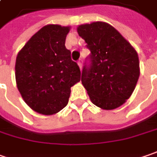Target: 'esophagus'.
Returning <instances> with one entry per match:
<instances>
[{
  "label": "esophagus",
  "mask_w": 157,
  "mask_h": 157,
  "mask_svg": "<svg viewBox=\"0 0 157 157\" xmlns=\"http://www.w3.org/2000/svg\"><path fill=\"white\" fill-rule=\"evenodd\" d=\"M78 66H79L80 70H81V69H82V64H83V60H82V59L78 60Z\"/></svg>",
  "instance_id": "obj_1"
}]
</instances>
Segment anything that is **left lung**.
<instances>
[{
  "label": "left lung",
  "mask_w": 157,
  "mask_h": 157,
  "mask_svg": "<svg viewBox=\"0 0 157 157\" xmlns=\"http://www.w3.org/2000/svg\"><path fill=\"white\" fill-rule=\"evenodd\" d=\"M78 35L91 51L81 81L91 101L102 109H114L130 98L140 77V62L133 47L105 22L78 26Z\"/></svg>",
  "instance_id": "8db88e82"
}]
</instances>
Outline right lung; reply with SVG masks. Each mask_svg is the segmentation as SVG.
I'll return each mask as SVG.
<instances>
[{
	"instance_id": "1",
	"label": "right lung",
	"mask_w": 157,
	"mask_h": 157,
	"mask_svg": "<svg viewBox=\"0 0 157 157\" xmlns=\"http://www.w3.org/2000/svg\"><path fill=\"white\" fill-rule=\"evenodd\" d=\"M70 26L48 25L39 30L16 60L17 86L32 109L53 115L68 104L71 87L80 81V70L65 48Z\"/></svg>"
}]
</instances>
